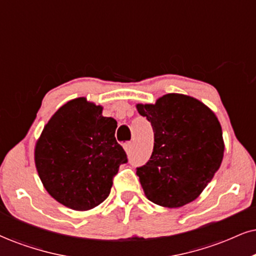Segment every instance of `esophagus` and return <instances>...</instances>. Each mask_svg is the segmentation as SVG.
Listing matches in <instances>:
<instances>
[{"mask_svg": "<svg viewBox=\"0 0 256 256\" xmlns=\"http://www.w3.org/2000/svg\"><path fill=\"white\" fill-rule=\"evenodd\" d=\"M132 147H133V144H132L130 141H128V142L123 144V148H124L126 152H127V153L130 152V150H132Z\"/></svg>", "mask_w": 256, "mask_h": 256, "instance_id": "obj_1", "label": "esophagus"}]
</instances>
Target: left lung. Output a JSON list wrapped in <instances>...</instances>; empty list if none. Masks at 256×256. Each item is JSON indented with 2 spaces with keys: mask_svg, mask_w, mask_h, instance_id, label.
I'll return each mask as SVG.
<instances>
[{
  "mask_svg": "<svg viewBox=\"0 0 256 256\" xmlns=\"http://www.w3.org/2000/svg\"><path fill=\"white\" fill-rule=\"evenodd\" d=\"M152 124L154 147L138 167L146 197L167 208L194 200L218 171L224 152L216 115L194 97L168 94L156 104H138Z\"/></svg>",
  "mask_w": 256,
  "mask_h": 256,
  "instance_id": "left-lung-1",
  "label": "left lung"
}]
</instances>
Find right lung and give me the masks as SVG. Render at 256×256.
<instances>
[{"label": "right lung", "instance_id": "obj_1", "mask_svg": "<svg viewBox=\"0 0 256 256\" xmlns=\"http://www.w3.org/2000/svg\"><path fill=\"white\" fill-rule=\"evenodd\" d=\"M118 122L102 106L76 98L56 112L36 146V165L50 194L74 210H90L106 200L127 154L116 141Z\"/></svg>", "mask_w": 256, "mask_h": 256}]
</instances>
